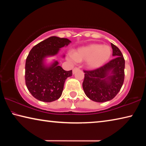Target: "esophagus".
<instances>
[{"instance_id":"1","label":"esophagus","mask_w":146,"mask_h":146,"mask_svg":"<svg viewBox=\"0 0 146 146\" xmlns=\"http://www.w3.org/2000/svg\"><path fill=\"white\" fill-rule=\"evenodd\" d=\"M78 68H77V67H75V68H74V69H73V73H75V71H76V70H78Z\"/></svg>"}]
</instances>
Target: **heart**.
I'll list each match as a JSON object with an SVG mask.
<instances>
[{"label":"heart","mask_w":146,"mask_h":146,"mask_svg":"<svg viewBox=\"0 0 146 146\" xmlns=\"http://www.w3.org/2000/svg\"><path fill=\"white\" fill-rule=\"evenodd\" d=\"M112 53L110 46L92 44L78 48L73 53H69L67 58L75 62H86V65L91 69H95L103 66L109 60Z\"/></svg>","instance_id":"b5f03b06"}]
</instances>
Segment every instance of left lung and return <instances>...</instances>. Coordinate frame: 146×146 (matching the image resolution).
<instances>
[{"label":"left lung","mask_w":146,"mask_h":146,"mask_svg":"<svg viewBox=\"0 0 146 146\" xmlns=\"http://www.w3.org/2000/svg\"><path fill=\"white\" fill-rule=\"evenodd\" d=\"M115 58L93 70H84L83 90L86 96L95 102L112 100L119 92L124 81L125 60L120 50L111 43Z\"/></svg>","instance_id":"1"}]
</instances>
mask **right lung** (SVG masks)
Wrapping results in <instances>:
<instances>
[{"mask_svg":"<svg viewBox=\"0 0 146 146\" xmlns=\"http://www.w3.org/2000/svg\"><path fill=\"white\" fill-rule=\"evenodd\" d=\"M70 42L68 38L51 36L29 51L26 60L25 82L28 91L37 100L51 102L60 97L66 79L72 76V70H64L56 61L46 67L43 59L56 55L59 49Z\"/></svg>","mask_w":146,"mask_h":146,"instance_id":"obj_1","label":"right lung"}]
</instances>
